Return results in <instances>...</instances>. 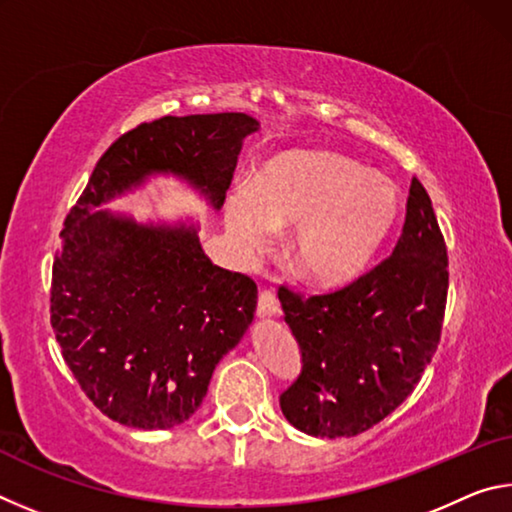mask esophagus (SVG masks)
I'll list each match as a JSON object with an SVG mask.
<instances>
[{
	"label": "esophagus",
	"mask_w": 512,
	"mask_h": 512,
	"mask_svg": "<svg viewBox=\"0 0 512 512\" xmlns=\"http://www.w3.org/2000/svg\"><path fill=\"white\" fill-rule=\"evenodd\" d=\"M280 316V302L273 296L271 291H259V302H257V318H277Z\"/></svg>",
	"instance_id": "34e87169"
}]
</instances>
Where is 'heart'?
<instances>
[{"label":"heart","mask_w":512,"mask_h":512,"mask_svg":"<svg viewBox=\"0 0 512 512\" xmlns=\"http://www.w3.org/2000/svg\"><path fill=\"white\" fill-rule=\"evenodd\" d=\"M400 216L391 180L339 153L298 151L273 160L248 194L230 201L228 230L244 253L268 244L271 228L296 225L287 257L298 277L334 287L352 280Z\"/></svg>","instance_id":"b5f03b06"}]
</instances>
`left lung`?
<instances>
[{"label": "left lung", "instance_id": "obj_1", "mask_svg": "<svg viewBox=\"0 0 512 512\" xmlns=\"http://www.w3.org/2000/svg\"><path fill=\"white\" fill-rule=\"evenodd\" d=\"M447 284L443 232L413 178L402 235L384 262L323 296L280 287L302 352L298 379L280 395L284 418L309 436L350 438L393 413L438 348Z\"/></svg>", "mask_w": 512, "mask_h": 512}]
</instances>
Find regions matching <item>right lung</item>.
Instances as JSON below:
<instances>
[{"mask_svg":"<svg viewBox=\"0 0 512 512\" xmlns=\"http://www.w3.org/2000/svg\"><path fill=\"white\" fill-rule=\"evenodd\" d=\"M257 128L244 112L140 124L101 155L69 210L51 327L83 393L110 420L151 431L192 418L216 363L253 323L257 287L212 264L196 223H140L101 207L151 176H176L221 210Z\"/></svg>","mask_w":512,"mask_h":512,"instance_id":"right-lung-1","label":"right lung"}]
</instances>
